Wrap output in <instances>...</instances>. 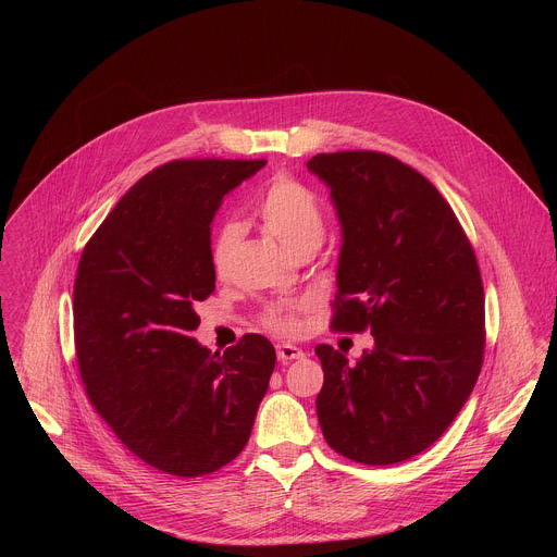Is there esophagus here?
Here are the masks:
<instances>
[{"instance_id": "obj_1", "label": "esophagus", "mask_w": 557, "mask_h": 557, "mask_svg": "<svg viewBox=\"0 0 557 557\" xmlns=\"http://www.w3.org/2000/svg\"><path fill=\"white\" fill-rule=\"evenodd\" d=\"M301 357H304V350L297 348V346H290V344H280V346H277V359H280L282 363H288V361L301 359Z\"/></svg>"}]
</instances>
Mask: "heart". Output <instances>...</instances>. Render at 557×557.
I'll use <instances>...</instances> for the list:
<instances>
[{"mask_svg": "<svg viewBox=\"0 0 557 557\" xmlns=\"http://www.w3.org/2000/svg\"><path fill=\"white\" fill-rule=\"evenodd\" d=\"M256 218L262 228L293 256L317 249L326 235V211L308 185L293 176H275L256 202ZM243 240V226L235 220H222L211 233L209 258L215 273H224L231 264L235 247ZM310 306L308 299H290L267 306L262 324L277 335H297L301 329L299 314Z\"/></svg>", "mask_w": 557, "mask_h": 557, "instance_id": "heart-1", "label": "heart"}]
</instances>
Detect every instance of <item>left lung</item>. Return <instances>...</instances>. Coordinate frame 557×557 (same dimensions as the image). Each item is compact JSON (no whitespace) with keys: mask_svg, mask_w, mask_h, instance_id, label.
<instances>
[{"mask_svg":"<svg viewBox=\"0 0 557 557\" xmlns=\"http://www.w3.org/2000/svg\"><path fill=\"white\" fill-rule=\"evenodd\" d=\"M306 168L329 187L344 245L331 326L370 331L357 363L329 344L317 419L363 465L408 460L458 417L485 355V290L467 235L438 189L399 158L355 149Z\"/></svg>","mask_w":557,"mask_h":557,"instance_id":"1","label":"left lung"}]
</instances>
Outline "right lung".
<instances>
[{
	"mask_svg": "<svg viewBox=\"0 0 557 557\" xmlns=\"http://www.w3.org/2000/svg\"><path fill=\"white\" fill-rule=\"evenodd\" d=\"M264 165L189 158L151 170L78 260L74 350L88 399L132 454L181 479L245 449L275 368L262 335L222 355L191 337L196 304L215 290L211 220Z\"/></svg>",
	"mask_w": 557,
	"mask_h": 557,
	"instance_id": "1",
	"label": "right lung"
}]
</instances>
